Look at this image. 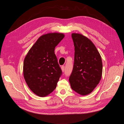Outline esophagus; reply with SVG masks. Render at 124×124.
I'll return each mask as SVG.
<instances>
[{
  "instance_id": "1",
  "label": "esophagus",
  "mask_w": 124,
  "mask_h": 124,
  "mask_svg": "<svg viewBox=\"0 0 124 124\" xmlns=\"http://www.w3.org/2000/svg\"><path fill=\"white\" fill-rule=\"evenodd\" d=\"M61 69H62V72H63V71H64V70H65V66H62L61 67Z\"/></svg>"
}]
</instances>
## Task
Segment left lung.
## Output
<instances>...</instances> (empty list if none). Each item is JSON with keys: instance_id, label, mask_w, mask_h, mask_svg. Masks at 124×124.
<instances>
[{"instance_id": "obj_1", "label": "left lung", "mask_w": 124, "mask_h": 124, "mask_svg": "<svg viewBox=\"0 0 124 124\" xmlns=\"http://www.w3.org/2000/svg\"><path fill=\"white\" fill-rule=\"evenodd\" d=\"M74 46L73 68L69 77L71 88L81 95L91 93L102 77L101 56L93 43L80 33H72Z\"/></svg>"}]
</instances>
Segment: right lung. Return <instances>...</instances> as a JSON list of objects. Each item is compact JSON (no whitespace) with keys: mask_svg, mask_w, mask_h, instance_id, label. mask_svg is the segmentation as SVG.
Returning a JSON list of instances; mask_svg holds the SVG:
<instances>
[{"mask_svg":"<svg viewBox=\"0 0 124 124\" xmlns=\"http://www.w3.org/2000/svg\"><path fill=\"white\" fill-rule=\"evenodd\" d=\"M64 37L63 33L57 32L41 36L24 59L25 80L29 88L37 96H46L56 87L62 71L54 50Z\"/></svg>","mask_w":124,"mask_h":124,"instance_id":"1","label":"right lung"}]
</instances>
